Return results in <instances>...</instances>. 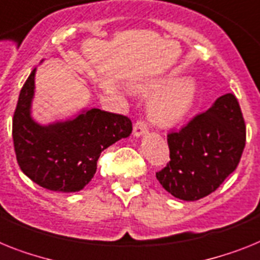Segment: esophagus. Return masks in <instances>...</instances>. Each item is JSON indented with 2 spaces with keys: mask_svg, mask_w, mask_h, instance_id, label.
I'll list each match as a JSON object with an SVG mask.
<instances>
[{
  "mask_svg": "<svg viewBox=\"0 0 260 260\" xmlns=\"http://www.w3.org/2000/svg\"><path fill=\"white\" fill-rule=\"evenodd\" d=\"M147 133V125H146L143 121H138L134 125V128H133V134H134L135 138H139Z\"/></svg>",
  "mask_w": 260,
  "mask_h": 260,
  "instance_id": "esophagus-1",
  "label": "esophagus"
}]
</instances>
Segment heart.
<instances>
[{
  "label": "heart",
  "mask_w": 260,
  "mask_h": 260,
  "mask_svg": "<svg viewBox=\"0 0 260 260\" xmlns=\"http://www.w3.org/2000/svg\"><path fill=\"white\" fill-rule=\"evenodd\" d=\"M135 93L150 95L147 113L159 126L177 125L187 117L198 95V83L191 77L171 79L169 77L149 78L133 85Z\"/></svg>",
  "instance_id": "obj_1"
}]
</instances>
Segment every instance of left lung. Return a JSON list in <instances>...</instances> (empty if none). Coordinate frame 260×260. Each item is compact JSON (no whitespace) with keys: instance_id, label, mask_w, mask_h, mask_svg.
<instances>
[{"instance_id":"8db88e82","label":"left lung","mask_w":260,"mask_h":260,"mask_svg":"<svg viewBox=\"0 0 260 260\" xmlns=\"http://www.w3.org/2000/svg\"><path fill=\"white\" fill-rule=\"evenodd\" d=\"M170 162L156 179L173 197L198 201L219 187L237 169L244 145L246 126L237 98L219 96L191 122L167 137Z\"/></svg>"}]
</instances>
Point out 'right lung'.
<instances>
[{
    "mask_svg": "<svg viewBox=\"0 0 260 260\" xmlns=\"http://www.w3.org/2000/svg\"><path fill=\"white\" fill-rule=\"evenodd\" d=\"M36 72L19 93L13 142L22 173L41 187L58 192L82 190L94 177L101 153L132 134V121L125 115L100 109H82L68 119L42 125L33 118Z\"/></svg>",
    "mask_w": 260,
    "mask_h": 260,
    "instance_id": "add662e5",
    "label": "right lung"
}]
</instances>
